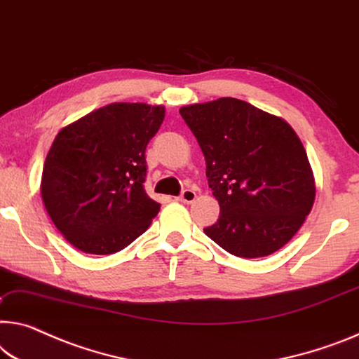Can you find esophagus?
I'll return each mask as SVG.
<instances>
[{"mask_svg": "<svg viewBox=\"0 0 359 359\" xmlns=\"http://www.w3.org/2000/svg\"><path fill=\"white\" fill-rule=\"evenodd\" d=\"M196 197H197L196 191H192V189H186V191H183V194H181L180 197H176V201L184 202V203H192V202L196 201Z\"/></svg>", "mask_w": 359, "mask_h": 359, "instance_id": "esophagus-1", "label": "esophagus"}]
</instances>
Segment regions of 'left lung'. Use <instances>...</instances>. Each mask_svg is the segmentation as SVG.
I'll use <instances>...</instances> for the list:
<instances>
[{
  "instance_id": "left-lung-1",
  "label": "left lung",
  "mask_w": 359,
  "mask_h": 359,
  "mask_svg": "<svg viewBox=\"0 0 359 359\" xmlns=\"http://www.w3.org/2000/svg\"><path fill=\"white\" fill-rule=\"evenodd\" d=\"M201 146L218 222L203 229L226 252L260 258L279 250L310 215L316 184L294 128L236 97L180 109Z\"/></svg>"
}]
</instances>
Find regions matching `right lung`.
<instances>
[{
	"label": "right lung",
	"mask_w": 359,
	"mask_h": 359,
	"mask_svg": "<svg viewBox=\"0 0 359 359\" xmlns=\"http://www.w3.org/2000/svg\"><path fill=\"white\" fill-rule=\"evenodd\" d=\"M165 118L163 106L114 102L54 137L41 175V198L75 249L93 255L123 250L161 210L146 194V147Z\"/></svg>",
	"instance_id": "1"
}]
</instances>
